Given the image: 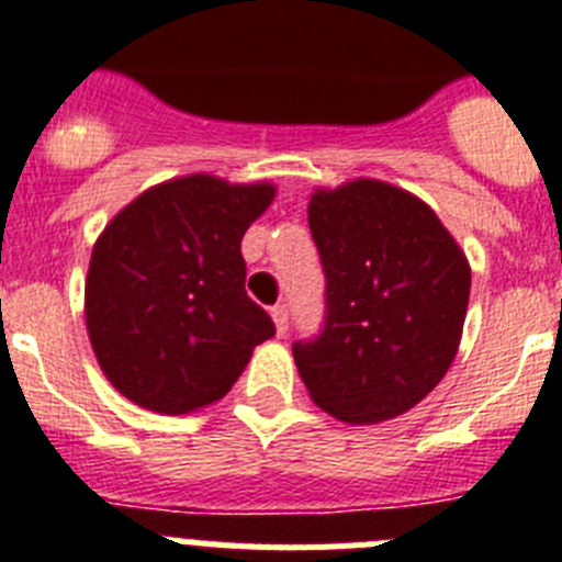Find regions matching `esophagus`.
Listing matches in <instances>:
<instances>
[{
    "label": "esophagus",
    "instance_id": "obj_1",
    "mask_svg": "<svg viewBox=\"0 0 562 562\" xmlns=\"http://www.w3.org/2000/svg\"><path fill=\"white\" fill-rule=\"evenodd\" d=\"M272 315V324H276V331L278 335H286V324H290V312H286V306H272L270 310Z\"/></svg>",
    "mask_w": 562,
    "mask_h": 562
}]
</instances>
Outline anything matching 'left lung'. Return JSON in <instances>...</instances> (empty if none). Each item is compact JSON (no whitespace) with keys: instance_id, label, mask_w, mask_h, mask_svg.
Here are the masks:
<instances>
[{"instance_id":"8db88e82","label":"left lung","mask_w":562,"mask_h":562,"mask_svg":"<svg viewBox=\"0 0 562 562\" xmlns=\"http://www.w3.org/2000/svg\"><path fill=\"white\" fill-rule=\"evenodd\" d=\"M306 213L326 272V326L292 346L297 374L335 419L402 416L456 360L470 261L434 207L391 182L315 188Z\"/></svg>"}]
</instances>
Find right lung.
Instances as JSON below:
<instances>
[{
    "label": "right lung",
    "instance_id": "right-lung-1",
    "mask_svg": "<svg viewBox=\"0 0 562 562\" xmlns=\"http://www.w3.org/2000/svg\"><path fill=\"white\" fill-rule=\"evenodd\" d=\"M272 182L186 173L143 191L98 236L83 317L98 366L140 408L193 414L220 402L276 335L245 292L241 236Z\"/></svg>",
    "mask_w": 562,
    "mask_h": 562
}]
</instances>
